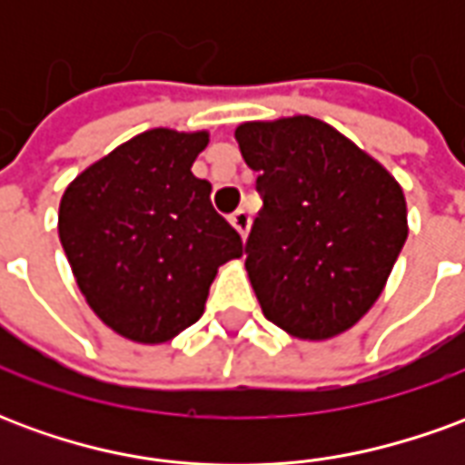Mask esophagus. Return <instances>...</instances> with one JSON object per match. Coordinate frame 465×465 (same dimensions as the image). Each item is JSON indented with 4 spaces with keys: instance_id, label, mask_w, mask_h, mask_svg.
<instances>
[{
    "instance_id": "obj_1",
    "label": "esophagus",
    "mask_w": 465,
    "mask_h": 465,
    "mask_svg": "<svg viewBox=\"0 0 465 465\" xmlns=\"http://www.w3.org/2000/svg\"><path fill=\"white\" fill-rule=\"evenodd\" d=\"M232 223H233V229L246 239V233H249V229H252V213L246 212V209H236V212L232 213Z\"/></svg>"
}]
</instances>
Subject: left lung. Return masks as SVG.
Wrapping results in <instances>:
<instances>
[{
  "label": "left lung",
  "mask_w": 465,
  "mask_h": 465,
  "mask_svg": "<svg viewBox=\"0 0 465 465\" xmlns=\"http://www.w3.org/2000/svg\"><path fill=\"white\" fill-rule=\"evenodd\" d=\"M233 134L263 199L246 242L263 316L303 341L349 331L376 303L409 236L401 183L313 116L243 122Z\"/></svg>",
  "instance_id": "1"
}]
</instances>
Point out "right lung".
I'll return each mask as SVG.
<instances>
[{
    "instance_id": "add662e5",
    "label": "right lung",
    "mask_w": 465,
    "mask_h": 465,
    "mask_svg": "<svg viewBox=\"0 0 465 465\" xmlns=\"http://www.w3.org/2000/svg\"><path fill=\"white\" fill-rule=\"evenodd\" d=\"M209 132L149 129L86 166L59 202V242L102 322L136 343L172 341L202 319L239 232L193 176Z\"/></svg>"
}]
</instances>
